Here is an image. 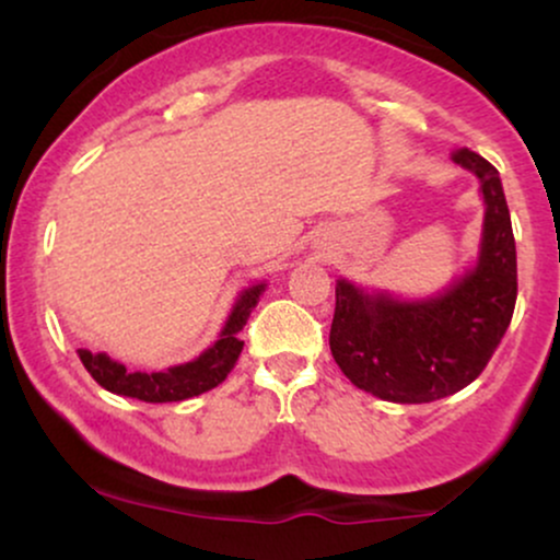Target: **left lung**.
I'll return each mask as SVG.
<instances>
[{
	"mask_svg": "<svg viewBox=\"0 0 560 560\" xmlns=\"http://www.w3.org/2000/svg\"><path fill=\"white\" fill-rule=\"evenodd\" d=\"M453 163L474 173L485 202L477 258L440 292L400 298L337 279L329 347L358 389L419 405L455 395L485 371L516 305V242L503 182L471 150Z\"/></svg>",
	"mask_w": 560,
	"mask_h": 560,
	"instance_id": "1",
	"label": "left lung"
}]
</instances>
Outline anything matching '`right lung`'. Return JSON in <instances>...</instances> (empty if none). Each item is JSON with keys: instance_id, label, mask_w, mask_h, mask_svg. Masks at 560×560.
I'll return each mask as SVG.
<instances>
[{"instance_id": "1", "label": "right lung", "mask_w": 560, "mask_h": 560, "mask_svg": "<svg viewBox=\"0 0 560 560\" xmlns=\"http://www.w3.org/2000/svg\"><path fill=\"white\" fill-rule=\"evenodd\" d=\"M266 287V281H253L249 287L240 289L218 339L210 347H205L191 361L144 374V371H128L120 361H113L107 352L79 350L83 369L94 376L100 387L113 392V395L133 397V400L182 402L189 400V397L202 395V392L218 387L231 374L236 361H240V352L244 347L240 331L247 324L249 313L260 302Z\"/></svg>"}]
</instances>
